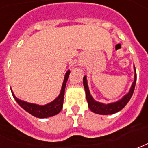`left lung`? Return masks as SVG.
Instances as JSON below:
<instances>
[{"label":"left lung","mask_w":148,"mask_h":148,"mask_svg":"<svg viewBox=\"0 0 148 148\" xmlns=\"http://www.w3.org/2000/svg\"><path fill=\"white\" fill-rule=\"evenodd\" d=\"M136 81H137V74H136V69L134 66V81L130 87L129 91L126 95H124L121 99L117 100L115 102L104 104L101 102L95 101L94 98L92 97V95H90V90H89L86 76H85L83 77V86H84L86 95V100L88 102L89 109L95 114H103V115L113 114H115L117 112L120 111L125 105L128 104V102L130 100L132 95L134 94Z\"/></svg>","instance_id":"left-lung-1"}]
</instances>
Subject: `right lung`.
Returning a JSON list of instances; mask_svg holds the SVG:
<instances>
[{
	"label": "right lung",
	"mask_w": 148,
	"mask_h": 148,
	"mask_svg": "<svg viewBox=\"0 0 148 148\" xmlns=\"http://www.w3.org/2000/svg\"><path fill=\"white\" fill-rule=\"evenodd\" d=\"M70 74V70L66 72L64 80L62 82V89L60 91V94L56 99L51 101L50 103H48L46 105H37V104H33L29 102H26L24 100L18 99L14 93L11 90V93L13 95V97L15 99V101L21 106L24 110L27 111L29 114H32L33 116L39 118V119H45V118H49V117L54 116L58 114H59L60 111L62 109V105H63V98H64V92H65L66 84L67 82V79Z\"/></svg>",
	"instance_id": "obj_1"
}]
</instances>
